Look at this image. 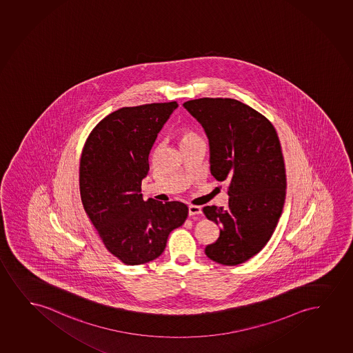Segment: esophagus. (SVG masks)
Wrapping results in <instances>:
<instances>
[{
	"label": "esophagus",
	"mask_w": 353,
	"mask_h": 353,
	"mask_svg": "<svg viewBox=\"0 0 353 353\" xmlns=\"http://www.w3.org/2000/svg\"><path fill=\"white\" fill-rule=\"evenodd\" d=\"M189 215L201 214L202 210L200 206H195V205H189Z\"/></svg>",
	"instance_id": "obj_1"
}]
</instances>
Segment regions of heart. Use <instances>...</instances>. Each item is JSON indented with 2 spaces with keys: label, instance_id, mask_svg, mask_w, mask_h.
Masks as SVG:
<instances>
[{
  "label": "heart",
  "instance_id": "1",
  "mask_svg": "<svg viewBox=\"0 0 353 353\" xmlns=\"http://www.w3.org/2000/svg\"><path fill=\"white\" fill-rule=\"evenodd\" d=\"M196 138H199L196 134L192 133V130H188V129H182V130L179 132V140H181V145H184V143H187L188 141H192V140Z\"/></svg>",
  "mask_w": 353,
  "mask_h": 353
}]
</instances>
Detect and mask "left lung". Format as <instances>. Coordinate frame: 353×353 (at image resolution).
Segmentation results:
<instances>
[{
    "instance_id": "1",
    "label": "left lung",
    "mask_w": 353,
    "mask_h": 353,
    "mask_svg": "<svg viewBox=\"0 0 353 353\" xmlns=\"http://www.w3.org/2000/svg\"><path fill=\"white\" fill-rule=\"evenodd\" d=\"M183 106L208 137L211 174L229 183L226 208L203 207L220 225L205 252L220 265H239L265 248L283 212L286 171L278 134L270 119L236 99L200 98Z\"/></svg>"
}]
</instances>
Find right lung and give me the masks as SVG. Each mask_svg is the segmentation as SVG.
<instances>
[{"label": "right lung", "mask_w": 353, "mask_h": 353, "mask_svg": "<svg viewBox=\"0 0 353 353\" xmlns=\"http://www.w3.org/2000/svg\"><path fill=\"white\" fill-rule=\"evenodd\" d=\"M177 101L114 111L92 129L83 145L79 185L85 212L106 249L125 265L156 260L170 232L188 216L183 202L143 201L142 179L150 152Z\"/></svg>", "instance_id": "1"}]
</instances>
